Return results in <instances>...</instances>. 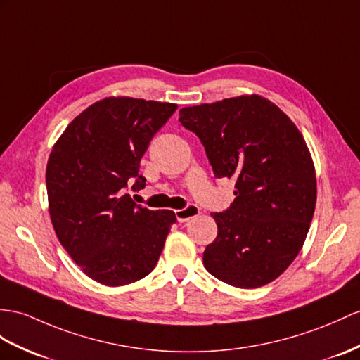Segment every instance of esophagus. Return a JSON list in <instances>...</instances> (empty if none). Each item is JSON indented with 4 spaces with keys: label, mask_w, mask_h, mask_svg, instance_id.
Returning a JSON list of instances; mask_svg holds the SVG:
<instances>
[{
    "label": "esophagus",
    "mask_w": 360,
    "mask_h": 360,
    "mask_svg": "<svg viewBox=\"0 0 360 360\" xmlns=\"http://www.w3.org/2000/svg\"><path fill=\"white\" fill-rule=\"evenodd\" d=\"M200 214V207L195 206V205H189L188 207L185 209H179L175 210V217H177V220L180 223H185V221H189L191 218H194Z\"/></svg>",
    "instance_id": "34e87169"
}]
</instances>
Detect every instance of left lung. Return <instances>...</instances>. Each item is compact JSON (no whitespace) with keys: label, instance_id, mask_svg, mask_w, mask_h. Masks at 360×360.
I'll list each match as a JSON object with an SVG mask.
<instances>
[{"label":"left lung","instance_id":"1","mask_svg":"<svg viewBox=\"0 0 360 360\" xmlns=\"http://www.w3.org/2000/svg\"><path fill=\"white\" fill-rule=\"evenodd\" d=\"M203 143L217 179L235 180V200L210 215L218 235L203 264L220 281L257 288L292 264L316 206V174L300 129L275 103L240 96L180 110Z\"/></svg>","mask_w":360,"mask_h":360}]
</instances>
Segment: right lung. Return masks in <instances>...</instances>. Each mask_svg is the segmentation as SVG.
<instances>
[{"label": "right lung", "instance_id": "1", "mask_svg": "<svg viewBox=\"0 0 360 360\" xmlns=\"http://www.w3.org/2000/svg\"><path fill=\"white\" fill-rule=\"evenodd\" d=\"M175 103L107 98L73 119L49 157L46 183L55 232L86 276L119 287L150 275L177 221L125 194L143 188L140 159Z\"/></svg>", "mask_w": 360, "mask_h": 360}]
</instances>
